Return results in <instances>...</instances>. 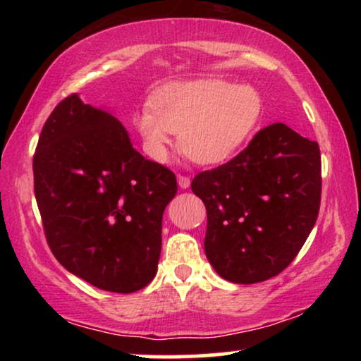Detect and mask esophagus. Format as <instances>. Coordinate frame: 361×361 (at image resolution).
<instances>
[{
  "mask_svg": "<svg viewBox=\"0 0 361 361\" xmlns=\"http://www.w3.org/2000/svg\"><path fill=\"white\" fill-rule=\"evenodd\" d=\"M177 184H179V187L180 189H189V185H190V177H187V176H177Z\"/></svg>",
  "mask_w": 361,
  "mask_h": 361,
  "instance_id": "34e87169",
  "label": "esophagus"
}]
</instances>
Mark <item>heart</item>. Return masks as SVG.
<instances>
[{"instance_id":"obj_1","label":"heart","mask_w":361,"mask_h":361,"mask_svg":"<svg viewBox=\"0 0 361 361\" xmlns=\"http://www.w3.org/2000/svg\"><path fill=\"white\" fill-rule=\"evenodd\" d=\"M264 113L261 93L226 80L167 83L133 118L145 152L156 162L169 156L172 133L199 164L230 159L256 131Z\"/></svg>"}]
</instances>
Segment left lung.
Here are the masks:
<instances>
[{"label":"left lung","instance_id":"left-lung-1","mask_svg":"<svg viewBox=\"0 0 361 361\" xmlns=\"http://www.w3.org/2000/svg\"><path fill=\"white\" fill-rule=\"evenodd\" d=\"M320 172L317 142L274 123L226 164L194 177L207 209L205 255L221 278L255 284L293 263L317 220Z\"/></svg>","mask_w":361,"mask_h":361}]
</instances>
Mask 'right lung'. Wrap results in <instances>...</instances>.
<instances>
[{
  "mask_svg": "<svg viewBox=\"0 0 361 361\" xmlns=\"http://www.w3.org/2000/svg\"><path fill=\"white\" fill-rule=\"evenodd\" d=\"M32 171L47 245L63 268L110 293L151 283L174 172L141 156L115 116L77 93L47 118Z\"/></svg>",
  "mask_w": 361,
  "mask_h": 361,
  "instance_id": "1",
  "label": "right lung"
}]
</instances>
